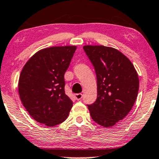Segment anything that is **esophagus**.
<instances>
[{"label": "esophagus", "instance_id": "obj_1", "mask_svg": "<svg viewBox=\"0 0 159 159\" xmlns=\"http://www.w3.org/2000/svg\"><path fill=\"white\" fill-rule=\"evenodd\" d=\"M82 97H83V94H81V93H78V94H75V99H77V100H80V99H81Z\"/></svg>", "mask_w": 159, "mask_h": 159}]
</instances>
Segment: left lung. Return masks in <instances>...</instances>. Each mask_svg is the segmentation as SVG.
<instances>
[{"mask_svg": "<svg viewBox=\"0 0 159 159\" xmlns=\"http://www.w3.org/2000/svg\"><path fill=\"white\" fill-rule=\"evenodd\" d=\"M84 50L97 81V98L88 108L95 122L111 127L132 110L139 91L138 75L131 61L116 48L88 45Z\"/></svg>", "mask_w": 159, "mask_h": 159, "instance_id": "left-lung-1", "label": "left lung"}]
</instances>
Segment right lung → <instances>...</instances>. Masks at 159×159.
<instances>
[{"mask_svg":"<svg viewBox=\"0 0 159 159\" xmlns=\"http://www.w3.org/2000/svg\"><path fill=\"white\" fill-rule=\"evenodd\" d=\"M75 46H54L40 50L26 62L19 79V94L33 119L48 126L66 120L73 102L65 92L64 75Z\"/></svg>","mask_w":159,"mask_h":159,"instance_id":"right-lung-1","label":"right lung"}]
</instances>
